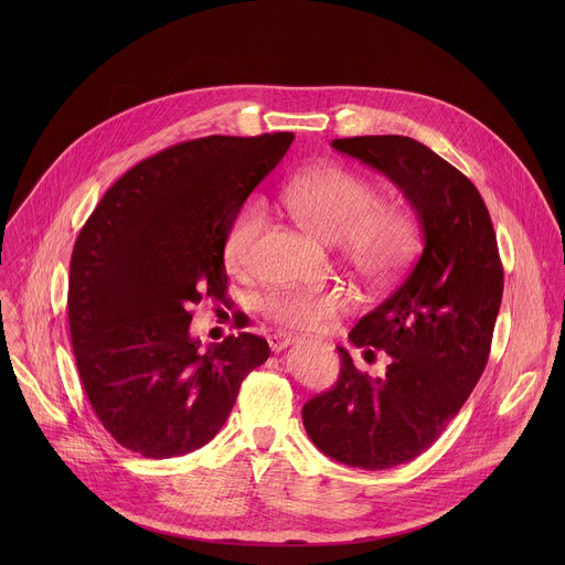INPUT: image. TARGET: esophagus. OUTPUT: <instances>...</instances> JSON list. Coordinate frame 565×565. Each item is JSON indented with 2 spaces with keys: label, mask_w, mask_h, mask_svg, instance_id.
Masks as SVG:
<instances>
[{
  "label": "esophagus",
  "mask_w": 565,
  "mask_h": 565,
  "mask_svg": "<svg viewBox=\"0 0 565 565\" xmlns=\"http://www.w3.org/2000/svg\"><path fill=\"white\" fill-rule=\"evenodd\" d=\"M299 340H301V338H299V335H292V333H275V335L268 338V344H270V349H273L275 353H279V351L288 349L290 344H295V342H299Z\"/></svg>",
  "instance_id": "1"
}]
</instances>
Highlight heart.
<instances>
[{"label":"heart","instance_id":"1","mask_svg":"<svg viewBox=\"0 0 565 565\" xmlns=\"http://www.w3.org/2000/svg\"><path fill=\"white\" fill-rule=\"evenodd\" d=\"M279 205L310 236L340 246L344 262L369 286H386L409 266L418 250V225L399 203H382L380 190L364 177L338 168H312L281 183ZM266 212L259 201H248L232 216L223 257L227 268L244 270ZM340 290L277 292L266 299V312L277 324L295 331H324L347 310Z\"/></svg>","mask_w":565,"mask_h":565}]
</instances>
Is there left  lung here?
<instances>
[{
    "mask_svg": "<svg viewBox=\"0 0 565 565\" xmlns=\"http://www.w3.org/2000/svg\"><path fill=\"white\" fill-rule=\"evenodd\" d=\"M384 174L412 203L425 248L397 290L364 315L349 340L388 353L382 377L360 373L347 349L333 388L301 420L312 445L349 467L388 469L427 451L488 364L503 297L490 212L473 183L409 136L331 142Z\"/></svg>",
    "mask_w": 565,
    "mask_h": 565,
    "instance_id": "1",
    "label": "left lung"
}]
</instances>
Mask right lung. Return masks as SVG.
<instances>
[{
    "label": "right lung",
    "instance_id": "add662e5",
    "mask_svg": "<svg viewBox=\"0 0 565 565\" xmlns=\"http://www.w3.org/2000/svg\"><path fill=\"white\" fill-rule=\"evenodd\" d=\"M292 138L168 147L120 177L79 230L68 275L73 355L98 420L129 451L174 458L203 447L241 382L268 360V342L253 333L203 351L190 310L225 297L227 225Z\"/></svg>",
    "mask_w": 565,
    "mask_h": 565
}]
</instances>
